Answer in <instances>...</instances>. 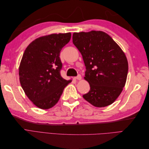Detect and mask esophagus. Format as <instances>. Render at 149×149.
I'll list each match as a JSON object with an SVG mask.
<instances>
[{
    "label": "esophagus",
    "mask_w": 149,
    "mask_h": 149,
    "mask_svg": "<svg viewBox=\"0 0 149 149\" xmlns=\"http://www.w3.org/2000/svg\"><path fill=\"white\" fill-rule=\"evenodd\" d=\"M75 79H77V80H81V76L80 74H79L78 76H76V77L74 78Z\"/></svg>",
    "instance_id": "34e87169"
}]
</instances>
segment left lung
<instances>
[{
	"label": "left lung",
	"mask_w": 149,
	"mask_h": 149,
	"mask_svg": "<svg viewBox=\"0 0 149 149\" xmlns=\"http://www.w3.org/2000/svg\"><path fill=\"white\" fill-rule=\"evenodd\" d=\"M73 43L83 56L86 68L84 79L90 86L83 98L95 107L111 105L123 91L127 80L128 61L125 53L102 31L74 32Z\"/></svg>",
	"instance_id": "left-lung-1"
}]
</instances>
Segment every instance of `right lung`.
Wrapping results in <instances>:
<instances>
[{
  "label": "right lung",
  "mask_w": 149,
  "mask_h": 149,
  "mask_svg": "<svg viewBox=\"0 0 149 149\" xmlns=\"http://www.w3.org/2000/svg\"><path fill=\"white\" fill-rule=\"evenodd\" d=\"M71 37L70 32L42 36L31 42L24 53L19 68L20 83L26 96L40 109L55 106L72 81L61 76L59 57Z\"/></svg>",
  "instance_id": "right-lung-1"
}]
</instances>
